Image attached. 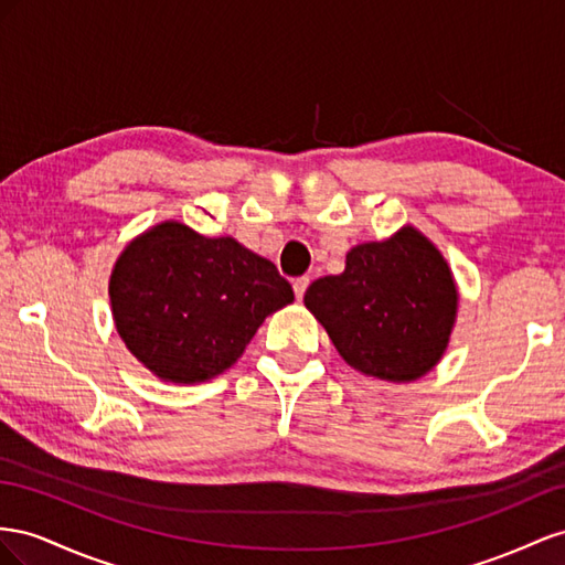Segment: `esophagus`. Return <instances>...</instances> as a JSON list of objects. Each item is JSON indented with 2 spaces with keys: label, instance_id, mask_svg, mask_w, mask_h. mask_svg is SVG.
Wrapping results in <instances>:
<instances>
[{
  "label": "esophagus",
  "instance_id": "esophagus-1",
  "mask_svg": "<svg viewBox=\"0 0 565 565\" xmlns=\"http://www.w3.org/2000/svg\"><path fill=\"white\" fill-rule=\"evenodd\" d=\"M308 286H310V279H308V277H300V279L294 281V294H296L298 300H302L305 291H308Z\"/></svg>",
  "mask_w": 565,
  "mask_h": 565
}]
</instances>
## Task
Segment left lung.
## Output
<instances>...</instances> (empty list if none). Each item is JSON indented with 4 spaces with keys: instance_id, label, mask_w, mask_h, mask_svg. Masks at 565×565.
<instances>
[{
    "instance_id": "8db88e82",
    "label": "left lung",
    "mask_w": 565,
    "mask_h": 565,
    "mask_svg": "<svg viewBox=\"0 0 565 565\" xmlns=\"http://www.w3.org/2000/svg\"><path fill=\"white\" fill-rule=\"evenodd\" d=\"M459 294L443 253L414 227L354 246L345 269L305 291L341 358L391 383L428 374L447 350Z\"/></svg>"
}]
</instances>
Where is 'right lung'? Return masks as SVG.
Listing matches in <instances>:
<instances>
[{
  "label": "right lung",
  "mask_w": 565,
  "mask_h": 565,
  "mask_svg": "<svg viewBox=\"0 0 565 565\" xmlns=\"http://www.w3.org/2000/svg\"><path fill=\"white\" fill-rule=\"evenodd\" d=\"M110 308L127 350L168 383H201L230 369L294 288L232 236L182 222L137 236L110 274Z\"/></svg>",
  "instance_id": "add662e5"
}]
</instances>
